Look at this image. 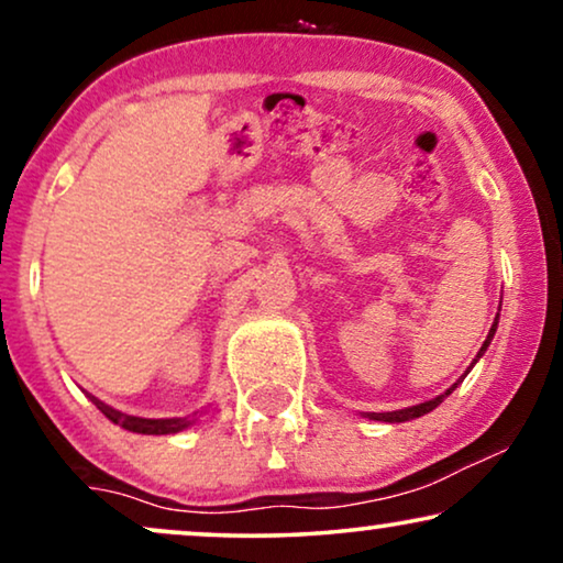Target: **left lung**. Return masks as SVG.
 Segmentation results:
<instances>
[{"label": "left lung", "instance_id": "obj_1", "mask_svg": "<svg viewBox=\"0 0 563 563\" xmlns=\"http://www.w3.org/2000/svg\"><path fill=\"white\" fill-rule=\"evenodd\" d=\"M497 322H499V312H497V318H495V322H492V328H489V333H487V341L482 343V349H479V353H476V358L472 361V366L476 364V361H479L482 356H484V351L489 349V343H492V338H495V333H497ZM461 382V379H459ZM456 382V384H459ZM456 384H453L451 389H445L443 395H438V397H433V399H428V402H420V405H412V407H405V410H395V412H372L368 415V418L372 420H382V422H407V420H415V418H422V415H428V412H433L438 405L443 402L445 397L451 395L453 389H456Z\"/></svg>", "mask_w": 563, "mask_h": 563}]
</instances>
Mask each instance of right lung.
Returning a JSON list of instances; mask_svg holds the SVG:
<instances>
[{"mask_svg":"<svg viewBox=\"0 0 563 563\" xmlns=\"http://www.w3.org/2000/svg\"><path fill=\"white\" fill-rule=\"evenodd\" d=\"M99 410H102L114 426L141 435H174L187 430L189 426H195V418H135V415L118 412L107 405H99Z\"/></svg>","mask_w":563,"mask_h":563,"instance_id":"right-lung-1","label":"right lung"}]
</instances>
